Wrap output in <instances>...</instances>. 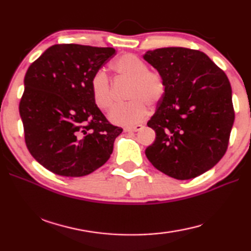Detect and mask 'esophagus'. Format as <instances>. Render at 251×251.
Masks as SVG:
<instances>
[{"label": "esophagus", "instance_id": "1", "mask_svg": "<svg viewBox=\"0 0 251 251\" xmlns=\"http://www.w3.org/2000/svg\"><path fill=\"white\" fill-rule=\"evenodd\" d=\"M143 125H135V126H128V127H125L124 130L125 131H138L143 129Z\"/></svg>", "mask_w": 251, "mask_h": 251}]
</instances>
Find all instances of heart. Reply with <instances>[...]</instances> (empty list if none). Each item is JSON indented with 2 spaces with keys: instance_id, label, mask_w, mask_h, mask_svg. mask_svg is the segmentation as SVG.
I'll return each mask as SVG.
<instances>
[{
  "instance_id": "heart-1",
  "label": "heart",
  "mask_w": 251,
  "mask_h": 251,
  "mask_svg": "<svg viewBox=\"0 0 251 251\" xmlns=\"http://www.w3.org/2000/svg\"><path fill=\"white\" fill-rule=\"evenodd\" d=\"M113 69L122 78L130 82L125 105L117 106L109 118L117 125H134L147 116L148 107L158 105L166 93V84L159 73L151 71L147 63L134 54H124L113 63ZM93 100L101 110H109L115 104V92L107 74L97 71L91 80Z\"/></svg>"
}]
</instances>
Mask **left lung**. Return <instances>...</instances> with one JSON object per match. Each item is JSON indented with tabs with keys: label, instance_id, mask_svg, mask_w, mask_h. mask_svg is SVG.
<instances>
[{
	"label": "left lung",
	"instance_id": "left-lung-1",
	"mask_svg": "<svg viewBox=\"0 0 251 251\" xmlns=\"http://www.w3.org/2000/svg\"><path fill=\"white\" fill-rule=\"evenodd\" d=\"M144 58L166 84L164 99L147 123L156 133L145 151L147 158L176 179L201 175L227 151L235 122L230 82L197 50L157 49Z\"/></svg>",
	"mask_w": 251,
	"mask_h": 251
}]
</instances>
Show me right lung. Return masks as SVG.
Segmentation results:
<instances>
[{
  "instance_id": "obj_1",
  "label": "right lung",
  "mask_w": 251,
  "mask_h": 251,
  "mask_svg": "<svg viewBox=\"0 0 251 251\" xmlns=\"http://www.w3.org/2000/svg\"><path fill=\"white\" fill-rule=\"evenodd\" d=\"M115 54L112 48L55 44L29 65L19 106L24 139L50 172L86 176L112 155L123 128L95 105L91 80Z\"/></svg>"
}]
</instances>
